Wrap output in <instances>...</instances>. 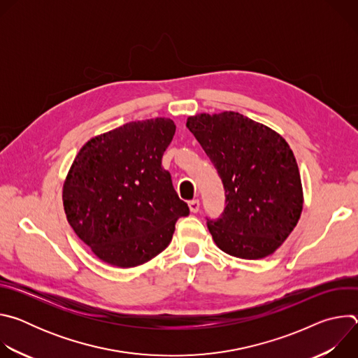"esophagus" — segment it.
Returning a JSON list of instances; mask_svg holds the SVG:
<instances>
[{
    "instance_id": "obj_1",
    "label": "esophagus",
    "mask_w": 358,
    "mask_h": 358,
    "mask_svg": "<svg viewBox=\"0 0 358 358\" xmlns=\"http://www.w3.org/2000/svg\"><path fill=\"white\" fill-rule=\"evenodd\" d=\"M188 207H189V211L191 213H198L199 211V201L198 199H191L189 202H188Z\"/></svg>"
}]
</instances>
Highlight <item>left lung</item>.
<instances>
[{
  "label": "left lung",
  "mask_w": 358,
  "mask_h": 358,
  "mask_svg": "<svg viewBox=\"0 0 358 358\" xmlns=\"http://www.w3.org/2000/svg\"><path fill=\"white\" fill-rule=\"evenodd\" d=\"M187 127L224 184V213L207 220L217 246L241 259L273 253L303 210L300 173L286 140L236 112L191 116Z\"/></svg>",
  "instance_id": "1"
}]
</instances>
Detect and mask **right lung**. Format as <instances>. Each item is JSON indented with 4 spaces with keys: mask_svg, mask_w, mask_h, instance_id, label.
Segmentation results:
<instances>
[{
    "mask_svg": "<svg viewBox=\"0 0 358 358\" xmlns=\"http://www.w3.org/2000/svg\"><path fill=\"white\" fill-rule=\"evenodd\" d=\"M176 124L157 117L126 123L90 138L64 184L72 229L96 257L117 268L152 259L171 242L176 222L189 214L162 159Z\"/></svg>",
    "mask_w": 358,
    "mask_h": 358,
    "instance_id": "obj_1",
    "label": "right lung"
}]
</instances>
